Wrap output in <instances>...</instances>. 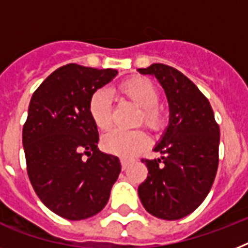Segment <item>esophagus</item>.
Here are the masks:
<instances>
[{"label": "esophagus", "instance_id": "obj_1", "mask_svg": "<svg viewBox=\"0 0 248 248\" xmlns=\"http://www.w3.org/2000/svg\"><path fill=\"white\" fill-rule=\"evenodd\" d=\"M130 165V159L127 158H121V166H122V170L127 169V166Z\"/></svg>", "mask_w": 248, "mask_h": 248}]
</instances>
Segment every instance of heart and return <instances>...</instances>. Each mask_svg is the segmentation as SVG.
Returning a JSON list of instances; mask_svg holds the SVG:
<instances>
[{"label":"heart","mask_w":248,"mask_h":248,"mask_svg":"<svg viewBox=\"0 0 248 248\" xmlns=\"http://www.w3.org/2000/svg\"><path fill=\"white\" fill-rule=\"evenodd\" d=\"M117 93L139 107L136 126H145L152 132L162 130L166 122V110L159 103V90L145 77H131L117 86ZM89 114L99 130H108L112 126V103L103 90H97L89 100ZM149 143L148 135L143 130L124 131L112 130L103 136L101 145L110 155L131 158L145 149Z\"/></svg>","instance_id":"1"}]
</instances>
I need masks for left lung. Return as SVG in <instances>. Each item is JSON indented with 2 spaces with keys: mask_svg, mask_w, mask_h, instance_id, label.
Returning a JSON list of instances; mask_svg holds the SVG:
<instances>
[{
  "mask_svg": "<svg viewBox=\"0 0 248 248\" xmlns=\"http://www.w3.org/2000/svg\"><path fill=\"white\" fill-rule=\"evenodd\" d=\"M138 71L155 76L170 104L169 127L155 148L163 155L141 159L148 176L138 188L139 198L155 217L181 219L203 202L214 184L219 166V124L207 97L180 71L161 63Z\"/></svg>",
  "mask_w": 248,
  "mask_h": 248,
  "instance_id": "8db88e82",
  "label": "left lung"
}]
</instances>
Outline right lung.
Instances as JSON below:
<instances>
[{"instance_id": "add662e5", "label": "right lung", "mask_w": 248, "mask_h": 248, "mask_svg": "<svg viewBox=\"0 0 248 248\" xmlns=\"http://www.w3.org/2000/svg\"><path fill=\"white\" fill-rule=\"evenodd\" d=\"M117 73L67 64L38 86L29 103L23 126L27 172L42 203L64 219L100 212L121 172L118 157L97 149V127L89 114L91 95Z\"/></svg>"}]
</instances>
